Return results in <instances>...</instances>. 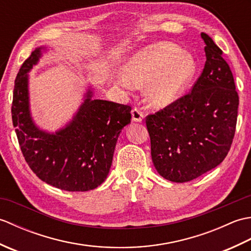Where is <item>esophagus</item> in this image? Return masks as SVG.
<instances>
[{"label": "esophagus", "instance_id": "obj_1", "mask_svg": "<svg viewBox=\"0 0 251 251\" xmlns=\"http://www.w3.org/2000/svg\"><path fill=\"white\" fill-rule=\"evenodd\" d=\"M131 117H132V121H134V122L141 123L143 121V113L140 110L134 109L131 111Z\"/></svg>", "mask_w": 251, "mask_h": 251}]
</instances>
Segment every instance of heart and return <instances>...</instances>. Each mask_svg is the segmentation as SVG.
I'll use <instances>...</instances> for the list:
<instances>
[{
    "mask_svg": "<svg viewBox=\"0 0 251 251\" xmlns=\"http://www.w3.org/2000/svg\"><path fill=\"white\" fill-rule=\"evenodd\" d=\"M117 77L123 87H145V97L153 108L163 109L177 102L194 81V57L170 42L148 45L135 52Z\"/></svg>",
    "mask_w": 251,
    "mask_h": 251,
    "instance_id": "obj_1",
    "label": "heart"
}]
</instances>
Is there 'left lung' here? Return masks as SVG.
Segmentation results:
<instances>
[{
  "label": "left lung",
  "instance_id": "8db88e82",
  "mask_svg": "<svg viewBox=\"0 0 251 251\" xmlns=\"http://www.w3.org/2000/svg\"><path fill=\"white\" fill-rule=\"evenodd\" d=\"M206 62L191 93L147 116L154 167L173 182H188L226 158L237 121L238 95L222 50L206 33Z\"/></svg>",
  "mask_w": 251,
  "mask_h": 251
}]
</instances>
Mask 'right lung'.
Masks as SVG:
<instances>
[{"label": "right lung", "mask_w": 251, "mask_h": 251, "mask_svg": "<svg viewBox=\"0 0 251 251\" xmlns=\"http://www.w3.org/2000/svg\"><path fill=\"white\" fill-rule=\"evenodd\" d=\"M37 47L16 77L12 117L25 162L47 184L69 192L94 190L106 179L122 129L131 120L129 105L93 99L88 87L72 120L55 132L41 129L32 119L29 72L46 51Z\"/></svg>", "instance_id": "right-lung-1"}]
</instances>
